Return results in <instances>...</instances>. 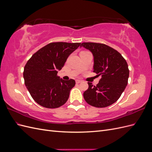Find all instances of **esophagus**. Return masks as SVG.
Listing matches in <instances>:
<instances>
[{"instance_id":"34e87169","label":"esophagus","mask_w":152,"mask_h":152,"mask_svg":"<svg viewBox=\"0 0 152 152\" xmlns=\"http://www.w3.org/2000/svg\"><path fill=\"white\" fill-rule=\"evenodd\" d=\"M81 82H82V80H76V83L77 84H79V83H80Z\"/></svg>"}]
</instances>
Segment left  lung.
<instances>
[{
	"label": "left lung",
	"instance_id": "obj_1",
	"mask_svg": "<svg viewBox=\"0 0 152 152\" xmlns=\"http://www.w3.org/2000/svg\"><path fill=\"white\" fill-rule=\"evenodd\" d=\"M81 47L93 54V72L102 76L96 86L88 82L89 88L84 93V98L93 107H108L117 102L127 85L129 75L127 63L121 53L106 44L84 42Z\"/></svg>",
	"mask_w": 152,
	"mask_h": 152
}]
</instances>
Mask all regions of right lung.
<instances>
[{
  "label": "right lung",
  "instance_id": "add662e5",
  "mask_svg": "<svg viewBox=\"0 0 152 152\" xmlns=\"http://www.w3.org/2000/svg\"><path fill=\"white\" fill-rule=\"evenodd\" d=\"M80 43L52 42L39 49L24 68L25 84L35 102L48 108L65 104L75 85L73 79L65 80L57 75L68 57Z\"/></svg>",
  "mask_w": 152,
  "mask_h": 152
}]
</instances>
